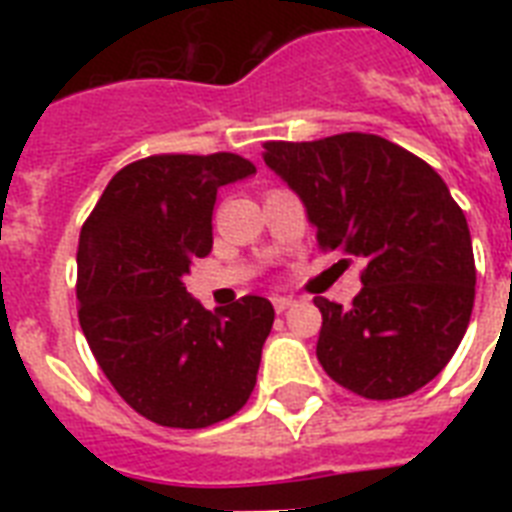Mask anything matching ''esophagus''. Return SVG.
<instances>
[{"label": "esophagus", "mask_w": 512, "mask_h": 512, "mask_svg": "<svg viewBox=\"0 0 512 512\" xmlns=\"http://www.w3.org/2000/svg\"><path fill=\"white\" fill-rule=\"evenodd\" d=\"M297 300L295 297H287V295H276L273 297V308H276V311L279 313H284L287 311V308H292V305H295Z\"/></svg>", "instance_id": "esophagus-1"}]
</instances>
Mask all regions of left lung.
I'll return each mask as SVG.
<instances>
[{
    "label": "left lung",
    "mask_w": 512,
    "mask_h": 512,
    "mask_svg": "<svg viewBox=\"0 0 512 512\" xmlns=\"http://www.w3.org/2000/svg\"><path fill=\"white\" fill-rule=\"evenodd\" d=\"M265 164L303 201L321 247L364 257L342 308L316 297L324 372L358 396H409L465 337L476 300L468 220L430 164L366 132L265 143Z\"/></svg>",
    "instance_id": "obj_1"
}]
</instances>
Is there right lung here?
I'll return each instance as SVG.
<instances>
[{
    "label": "right lung",
    "mask_w": 512,
    "mask_h": 512,
    "mask_svg": "<svg viewBox=\"0 0 512 512\" xmlns=\"http://www.w3.org/2000/svg\"><path fill=\"white\" fill-rule=\"evenodd\" d=\"M236 154L148 156L111 177L76 252L79 324L116 393L164 428H207L247 404L273 305L209 313L185 289L212 249L220 185L255 175Z\"/></svg>",
    "instance_id": "right-lung-1"
}]
</instances>
